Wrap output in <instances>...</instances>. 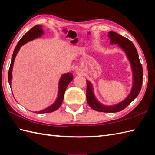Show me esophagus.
Returning a JSON list of instances; mask_svg holds the SVG:
<instances>
[{
  "instance_id": "1",
  "label": "esophagus",
  "mask_w": 155,
  "mask_h": 155,
  "mask_svg": "<svg viewBox=\"0 0 155 155\" xmlns=\"http://www.w3.org/2000/svg\"><path fill=\"white\" fill-rule=\"evenodd\" d=\"M80 71H80V69H77V70H76V74H81Z\"/></svg>"
}]
</instances>
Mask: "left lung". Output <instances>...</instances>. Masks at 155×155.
<instances>
[{
    "instance_id": "obj_1",
    "label": "left lung",
    "mask_w": 155,
    "mask_h": 155,
    "mask_svg": "<svg viewBox=\"0 0 155 155\" xmlns=\"http://www.w3.org/2000/svg\"><path fill=\"white\" fill-rule=\"evenodd\" d=\"M108 36L110 39V44H117L123 50L125 51L127 58L130 61L133 77L132 89L129 95L121 102L114 105L106 106L99 103L95 98L92 84L89 81L86 80V98L88 105L95 111L105 113H115L121 111L126 108L138 96L143 84V71L137 49L131 41L115 32H109L108 33Z\"/></svg>"
}]
</instances>
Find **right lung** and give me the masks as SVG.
<instances>
[{
    "label": "right lung",
    "mask_w": 155,
    "mask_h": 155,
    "mask_svg": "<svg viewBox=\"0 0 155 155\" xmlns=\"http://www.w3.org/2000/svg\"><path fill=\"white\" fill-rule=\"evenodd\" d=\"M43 33L44 32L42 30V26L41 25H36L35 26H34L32 28H31L28 32H27L25 35L22 37V38L20 40L18 43L17 44L15 49L14 50V52L12 56L11 63H10V66L9 68V71H8V82H9L10 86H11V80L12 78V71L14 61H15L16 54H18L20 47H21L22 45H24L25 44L28 42L29 41L36 39L37 38L41 36L43 34ZM73 78H74L73 74L71 73H66L61 75L59 81L58 94V97L56 99V100L55 101V102L52 105L49 106L48 107L42 110V111H36L34 113H51V112L55 111L56 110H57L58 108H59L60 105H61V104H62L64 94H65V91H66V89L68 87V85L72 80H73Z\"/></svg>",
    "instance_id": "obj_1"
}]
</instances>
